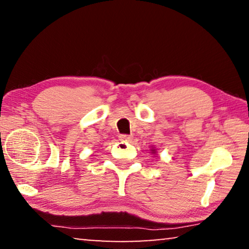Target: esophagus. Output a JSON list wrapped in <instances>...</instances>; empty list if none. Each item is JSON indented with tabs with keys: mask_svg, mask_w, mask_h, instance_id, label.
<instances>
[{
	"mask_svg": "<svg viewBox=\"0 0 249 249\" xmlns=\"http://www.w3.org/2000/svg\"><path fill=\"white\" fill-rule=\"evenodd\" d=\"M119 138H120V141H130L131 139V136L130 135H120L119 136Z\"/></svg>",
	"mask_w": 249,
	"mask_h": 249,
	"instance_id": "obj_1",
	"label": "esophagus"
}]
</instances>
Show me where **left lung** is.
<instances>
[{
    "label": "left lung",
    "instance_id": "obj_1",
    "mask_svg": "<svg viewBox=\"0 0 249 249\" xmlns=\"http://www.w3.org/2000/svg\"><path fill=\"white\" fill-rule=\"evenodd\" d=\"M152 151H154V149H152Z\"/></svg>",
    "mask_w": 249,
    "mask_h": 249
}]
</instances>
